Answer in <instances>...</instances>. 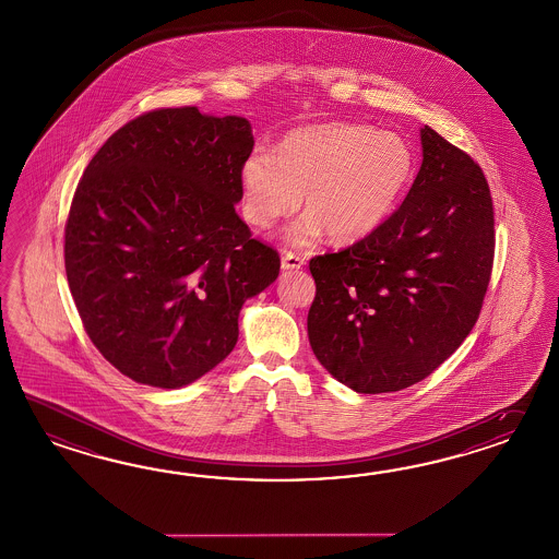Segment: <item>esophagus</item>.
Here are the masks:
<instances>
[{
    "label": "esophagus",
    "instance_id": "obj_1",
    "mask_svg": "<svg viewBox=\"0 0 559 559\" xmlns=\"http://www.w3.org/2000/svg\"><path fill=\"white\" fill-rule=\"evenodd\" d=\"M301 265H304V259L296 255V253H292V251H287L286 255L282 258V270H286V272L300 270Z\"/></svg>",
    "mask_w": 559,
    "mask_h": 559
}]
</instances>
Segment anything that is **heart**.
<instances>
[{
  "label": "heart",
  "mask_w": 559,
  "mask_h": 559,
  "mask_svg": "<svg viewBox=\"0 0 559 559\" xmlns=\"http://www.w3.org/2000/svg\"><path fill=\"white\" fill-rule=\"evenodd\" d=\"M415 173V154L400 133L365 123L330 121L289 131L275 147L251 152L241 164L243 216L258 229L300 206L286 241L308 247L324 233L350 243L381 227L395 211Z\"/></svg>",
  "instance_id": "b5f03b06"
}]
</instances>
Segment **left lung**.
I'll use <instances>...</instances> for the list:
<instances>
[{
    "label": "left lung",
    "instance_id": "1",
    "mask_svg": "<svg viewBox=\"0 0 559 559\" xmlns=\"http://www.w3.org/2000/svg\"><path fill=\"white\" fill-rule=\"evenodd\" d=\"M421 168L381 227L310 261L308 336L326 371L357 393H389L436 371L471 334L495 258L487 178L424 126Z\"/></svg>",
    "mask_w": 559,
    "mask_h": 559
}]
</instances>
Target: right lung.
<instances>
[{"mask_svg":"<svg viewBox=\"0 0 559 559\" xmlns=\"http://www.w3.org/2000/svg\"><path fill=\"white\" fill-rule=\"evenodd\" d=\"M245 117L197 107L131 119L72 199L64 267L88 338L135 383L178 389L229 357L239 312L280 255L235 213L253 152Z\"/></svg>","mask_w":559,"mask_h":559,"instance_id":"obj_1","label":"right lung"}]
</instances>
